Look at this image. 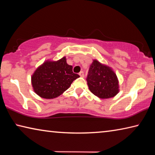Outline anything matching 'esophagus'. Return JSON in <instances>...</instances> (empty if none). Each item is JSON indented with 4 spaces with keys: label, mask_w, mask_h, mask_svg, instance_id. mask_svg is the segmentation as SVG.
Instances as JSON below:
<instances>
[{
    "label": "esophagus",
    "mask_w": 155,
    "mask_h": 155,
    "mask_svg": "<svg viewBox=\"0 0 155 155\" xmlns=\"http://www.w3.org/2000/svg\"><path fill=\"white\" fill-rule=\"evenodd\" d=\"M79 75L81 76V77H84V76H85V74H84V72L83 71H81L79 72Z\"/></svg>",
    "instance_id": "34e87169"
}]
</instances>
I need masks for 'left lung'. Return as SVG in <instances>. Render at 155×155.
<instances>
[{
	"instance_id": "obj_1",
	"label": "left lung",
	"mask_w": 155,
	"mask_h": 155,
	"mask_svg": "<svg viewBox=\"0 0 155 155\" xmlns=\"http://www.w3.org/2000/svg\"><path fill=\"white\" fill-rule=\"evenodd\" d=\"M87 82L91 93L100 98L114 97L119 92L118 79L111 68L94 60L89 69Z\"/></svg>"
}]
</instances>
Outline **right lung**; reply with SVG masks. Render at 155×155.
Listing matches in <instances>:
<instances>
[{"label": "right lung", "mask_w": 155, "mask_h": 155, "mask_svg": "<svg viewBox=\"0 0 155 155\" xmlns=\"http://www.w3.org/2000/svg\"><path fill=\"white\" fill-rule=\"evenodd\" d=\"M79 75L72 72V66L64 57L57 61H46L31 77L33 90L43 98H57L67 90Z\"/></svg>", "instance_id": "add662e5"}]
</instances>
